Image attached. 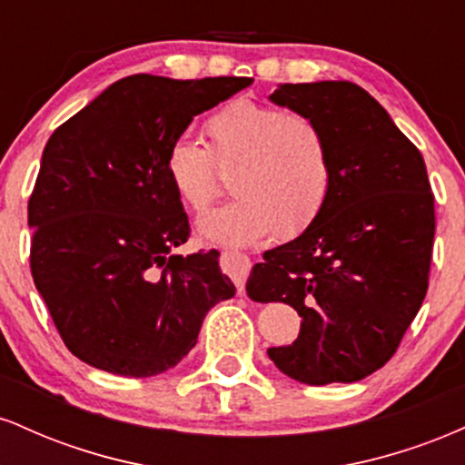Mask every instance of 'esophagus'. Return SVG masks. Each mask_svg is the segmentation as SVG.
I'll list each match as a JSON object with an SVG mask.
<instances>
[{
  "label": "esophagus",
  "instance_id": "1",
  "mask_svg": "<svg viewBox=\"0 0 465 465\" xmlns=\"http://www.w3.org/2000/svg\"><path fill=\"white\" fill-rule=\"evenodd\" d=\"M223 266H225L227 275L232 277L233 284H236L238 292H244V282H247L249 271H251V260L249 255L240 253V251H223Z\"/></svg>",
  "mask_w": 465,
  "mask_h": 465
}]
</instances>
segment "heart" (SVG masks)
I'll return each mask as SVG.
<instances>
[{"instance_id":"heart-1","label":"heart","mask_w":465,"mask_h":465,"mask_svg":"<svg viewBox=\"0 0 465 465\" xmlns=\"http://www.w3.org/2000/svg\"><path fill=\"white\" fill-rule=\"evenodd\" d=\"M207 148L190 137L170 142L163 170L188 212L205 210L218 192L216 168L232 170L236 199L199 221L212 242L249 244L292 236L323 210L332 190V154L319 124L303 114L233 100L203 124Z\"/></svg>"}]
</instances>
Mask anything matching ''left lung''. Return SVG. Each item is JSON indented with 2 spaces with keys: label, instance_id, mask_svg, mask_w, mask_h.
<instances>
[{
  "label": "left lung",
  "instance_id": "left-lung-1",
  "mask_svg": "<svg viewBox=\"0 0 465 465\" xmlns=\"http://www.w3.org/2000/svg\"><path fill=\"white\" fill-rule=\"evenodd\" d=\"M271 103L317 122L334 177L306 232L251 269L247 292L302 317L291 345L269 348L277 370L306 385L356 382L396 354L429 291L435 199L424 159L348 80L280 84Z\"/></svg>",
  "mask_w": 465,
  "mask_h": 465
}]
</instances>
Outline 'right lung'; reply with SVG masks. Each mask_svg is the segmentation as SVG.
I'll return each mask as SVG.
<instances>
[{
    "label": "right lung",
    "instance_id": "right-lung-1",
    "mask_svg": "<svg viewBox=\"0 0 465 465\" xmlns=\"http://www.w3.org/2000/svg\"><path fill=\"white\" fill-rule=\"evenodd\" d=\"M249 84L135 74L47 140L28 201L30 271L63 343L87 365L157 376L194 348L207 311L236 295L218 251L174 253L190 223L163 157L194 115Z\"/></svg>",
    "mask_w": 465,
    "mask_h": 465
}]
</instances>
